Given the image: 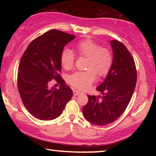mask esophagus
Wrapping results in <instances>:
<instances>
[{
  "label": "esophagus",
  "instance_id": "obj_1",
  "mask_svg": "<svg viewBox=\"0 0 156 156\" xmlns=\"http://www.w3.org/2000/svg\"><path fill=\"white\" fill-rule=\"evenodd\" d=\"M81 94V92H80V91L76 90V89H74V90H73V94L74 96H77L79 94Z\"/></svg>",
  "mask_w": 156,
  "mask_h": 156
}]
</instances>
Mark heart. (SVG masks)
Wrapping results in <instances>:
<instances>
[{
  "label": "heart",
  "mask_w": 156,
  "mask_h": 156,
  "mask_svg": "<svg viewBox=\"0 0 156 156\" xmlns=\"http://www.w3.org/2000/svg\"><path fill=\"white\" fill-rule=\"evenodd\" d=\"M75 51L80 57L87 58L84 72H77L68 76L67 82L74 88L80 90L88 89L95 80L96 74L99 77H105L109 73L113 65L114 57L109 49L101 48L97 42L91 39L81 40L75 45ZM75 57L72 50L65 48L60 56V62L66 70L74 67Z\"/></svg>",
  "instance_id": "obj_1"
}]
</instances>
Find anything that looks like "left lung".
<instances>
[{"mask_svg":"<svg viewBox=\"0 0 156 156\" xmlns=\"http://www.w3.org/2000/svg\"><path fill=\"white\" fill-rule=\"evenodd\" d=\"M110 43L114 53L112 67L97 88L102 95H88V103L83 107L84 118L97 126L114 122L123 114L137 81L135 62L126 47L118 40H112Z\"/></svg>","mask_w":156,"mask_h":156,"instance_id":"left-lung-1","label":"left lung"}]
</instances>
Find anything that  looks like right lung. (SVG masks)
I'll return each instance as SVG.
<instances>
[{
    "label": "right lung",
    "instance_id": "obj_1",
    "mask_svg": "<svg viewBox=\"0 0 156 156\" xmlns=\"http://www.w3.org/2000/svg\"><path fill=\"white\" fill-rule=\"evenodd\" d=\"M75 36L51 30L33 40L23 53L18 67V88L25 107L35 118L50 121L59 117L73 91L61 77V53ZM60 89L49 87L51 80Z\"/></svg>",
    "mask_w": 156,
    "mask_h": 156
}]
</instances>
